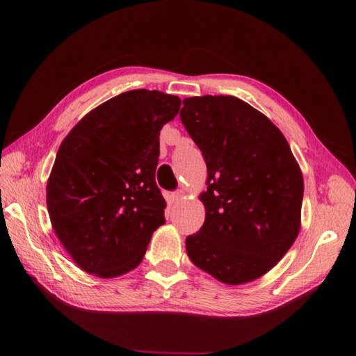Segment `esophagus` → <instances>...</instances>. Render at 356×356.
<instances>
[{
    "label": "esophagus",
    "mask_w": 356,
    "mask_h": 356,
    "mask_svg": "<svg viewBox=\"0 0 356 356\" xmlns=\"http://www.w3.org/2000/svg\"><path fill=\"white\" fill-rule=\"evenodd\" d=\"M186 195V191H184V190H177L176 193H172V195H171V200L174 202V203H177V202H180L182 200L184 197Z\"/></svg>",
    "instance_id": "34e87169"
}]
</instances>
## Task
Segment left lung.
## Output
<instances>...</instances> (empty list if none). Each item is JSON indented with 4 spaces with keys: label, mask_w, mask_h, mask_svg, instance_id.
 Wrapping results in <instances>:
<instances>
[{
    "label": "left lung",
    "mask_w": 356,
    "mask_h": 356,
    "mask_svg": "<svg viewBox=\"0 0 356 356\" xmlns=\"http://www.w3.org/2000/svg\"><path fill=\"white\" fill-rule=\"evenodd\" d=\"M180 119L207 162L205 223L186 237L188 257L229 286L266 274L301 228L305 182L283 133L234 96L184 99Z\"/></svg>",
    "instance_id": "left-lung-1"
}]
</instances>
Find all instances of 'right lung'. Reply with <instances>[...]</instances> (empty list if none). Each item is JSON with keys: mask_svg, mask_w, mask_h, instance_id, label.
Returning a JSON list of instances; mask_svg holds the SVG:
<instances>
[{"mask_svg": "<svg viewBox=\"0 0 356 356\" xmlns=\"http://www.w3.org/2000/svg\"><path fill=\"white\" fill-rule=\"evenodd\" d=\"M182 101L131 90L72 128L47 180L53 231L78 266L101 278L139 266L166 202L156 185L159 134Z\"/></svg>", "mask_w": 356, "mask_h": 356, "instance_id": "right-lung-1", "label": "right lung"}]
</instances>
